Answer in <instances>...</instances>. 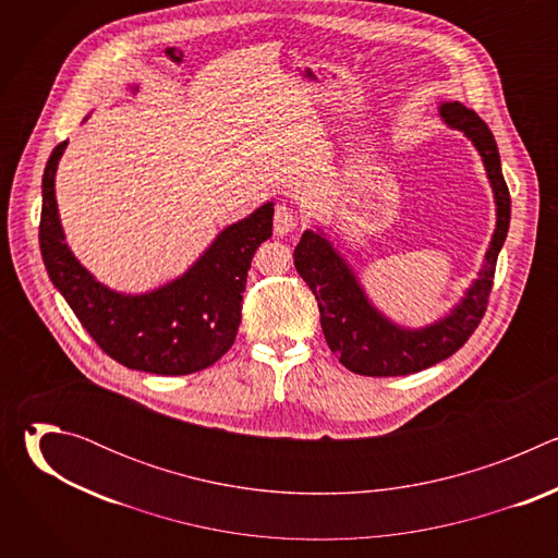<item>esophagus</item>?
<instances>
[{
  "mask_svg": "<svg viewBox=\"0 0 558 558\" xmlns=\"http://www.w3.org/2000/svg\"><path fill=\"white\" fill-rule=\"evenodd\" d=\"M295 225H298L295 214L289 207L278 205L276 214H274V231H276V235H287L289 231L295 229Z\"/></svg>",
  "mask_w": 558,
  "mask_h": 558,
  "instance_id": "obj_1",
  "label": "esophagus"
}]
</instances>
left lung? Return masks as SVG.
<instances>
[{
  "mask_svg": "<svg viewBox=\"0 0 558 558\" xmlns=\"http://www.w3.org/2000/svg\"><path fill=\"white\" fill-rule=\"evenodd\" d=\"M439 117L448 128L463 132L480 151L497 205V225L484 265L446 315L420 329L392 323L368 300L353 267L323 227L306 229L293 250V265L320 306L329 349L357 375H411L450 357L480 327L488 306L497 256L510 227V192L501 174L497 141L490 128L459 101H441Z\"/></svg>",
  "mask_w": 558,
  "mask_h": 558,
  "instance_id": "8db88e82",
  "label": "left lung"
}]
</instances>
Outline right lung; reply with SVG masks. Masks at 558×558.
I'll return each mask as SVG.
<instances>
[{
  "label": "right lung",
  "mask_w": 558,
  "mask_h": 558,
  "mask_svg": "<svg viewBox=\"0 0 558 558\" xmlns=\"http://www.w3.org/2000/svg\"><path fill=\"white\" fill-rule=\"evenodd\" d=\"M130 90L136 93L138 86ZM65 145L68 141L52 149L41 181L39 247L52 284L119 364L156 375H187L211 366L235 340L252 258L271 238L274 203L227 225L183 276L145 293H123L99 282L65 243L54 198Z\"/></svg>",
  "instance_id": "right-lung-1"
}]
</instances>
